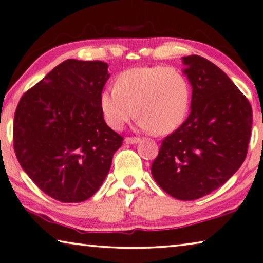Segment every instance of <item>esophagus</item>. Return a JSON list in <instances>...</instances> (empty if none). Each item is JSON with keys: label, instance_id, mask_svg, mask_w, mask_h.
Returning a JSON list of instances; mask_svg holds the SVG:
<instances>
[{"label": "esophagus", "instance_id": "esophagus-1", "mask_svg": "<svg viewBox=\"0 0 263 263\" xmlns=\"http://www.w3.org/2000/svg\"><path fill=\"white\" fill-rule=\"evenodd\" d=\"M125 142H126V144H136V143L141 142V138H138V137H126Z\"/></svg>", "mask_w": 263, "mask_h": 263}]
</instances>
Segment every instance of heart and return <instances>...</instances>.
<instances>
[{"instance_id": "1", "label": "heart", "mask_w": 263, "mask_h": 263, "mask_svg": "<svg viewBox=\"0 0 263 263\" xmlns=\"http://www.w3.org/2000/svg\"><path fill=\"white\" fill-rule=\"evenodd\" d=\"M191 102V86L179 69L164 66L129 68L101 95L104 120L121 129L138 115L139 127L170 134L183 124Z\"/></svg>"}]
</instances>
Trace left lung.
Instances as JSON below:
<instances>
[{"label": "left lung", "mask_w": 263, "mask_h": 263, "mask_svg": "<svg viewBox=\"0 0 263 263\" xmlns=\"http://www.w3.org/2000/svg\"><path fill=\"white\" fill-rule=\"evenodd\" d=\"M192 86L186 120L161 143L152 164L157 185L172 197L192 201L209 195L246 160L253 110L232 80L207 59L183 58Z\"/></svg>", "instance_id": "8db88e82"}]
</instances>
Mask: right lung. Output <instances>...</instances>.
<instances>
[{
  "label": "right lung",
  "instance_id": "right-lung-1",
  "mask_svg": "<svg viewBox=\"0 0 263 263\" xmlns=\"http://www.w3.org/2000/svg\"><path fill=\"white\" fill-rule=\"evenodd\" d=\"M109 78L102 61L68 59L27 90L13 124L16 159L51 198L78 203L99 190L120 135L106 124L101 95Z\"/></svg>",
  "mask_w": 263,
  "mask_h": 263
}]
</instances>
